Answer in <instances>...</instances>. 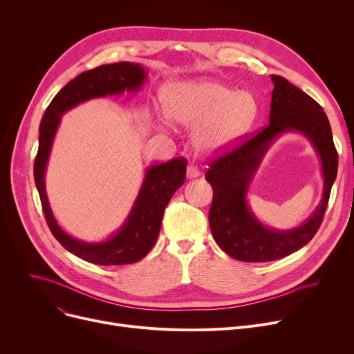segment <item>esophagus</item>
Returning <instances> with one entry per match:
<instances>
[{
  "label": "esophagus",
  "instance_id": "esophagus-1",
  "mask_svg": "<svg viewBox=\"0 0 354 354\" xmlns=\"http://www.w3.org/2000/svg\"><path fill=\"white\" fill-rule=\"evenodd\" d=\"M198 176H199L198 167H195V166L189 165V166H188V169H187V178H188V179H194V178H198Z\"/></svg>",
  "mask_w": 354,
  "mask_h": 354
}]
</instances>
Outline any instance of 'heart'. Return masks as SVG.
Listing matches in <instances>:
<instances>
[{
    "mask_svg": "<svg viewBox=\"0 0 354 354\" xmlns=\"http://www.w3.org/2000/svg\"><path fill=\"white\" fill-rule=\"evenodd\" d=\"M160 103L167 120L195 127L194 145L205 155L224 152L236 145L258 113L252 93L235 91L209 77L166 84L160 91Z\"/></svg>",
    "mask_w": 354,
    "mask_h": 354,
    "instance_id": "obj_1",
    "label": "heart"
}]
</instances>
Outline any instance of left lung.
<instances>
[{"label":"left lung","instance_id":"obj_1","mask_svg":"<svg viewBox=\"0 0 354 354\" xmlns=\"http://www.w3.org/2000/svg\"><path fill=\"white\" fill-rule=\"evenodd\" d=\"M270 123L257 135L209 163L205 179L214 191L209 227L216 244L239 261L267 263L308 244L322 225L330 191L337 176L339 156L330 122L322 106L287 79L272 74ZM287 131L306 136L318 152L325 178L321 205L301 226L275 230L264 226L246 201L249 185L272 142Z\"/></svg>","mask_w":354,"mask_h":354}]
</instances>
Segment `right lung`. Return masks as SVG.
I'll return each mask as SVG.
<instances>
[{
    "mask_svg": "<svg viewBox=\"0 0 354 354\" xmlns=\"http://www.w3.org/2000/svg\"><path fill=\"white\" fill-rule=\"evenodd\" d=\"M146 79V70L138 63L120 62L84 71L68 82L48 104L40 123L39 152L34 162V180L40 194L47 225L55 239L71 254L97 266H124L142 259L155 245L163 211L187 175V160L178 158L146 169L140 191L130 214L118 232L102 243H84L68 235L55 221L47 192L46 167L53 140L62 116L90 99L138 91Z\"/></svg>",
    "mask_w": 354,
    "mask_h": 354,
    "instance_id": "right-lung-1",
    "label": "right lung"
}]
</instances>
